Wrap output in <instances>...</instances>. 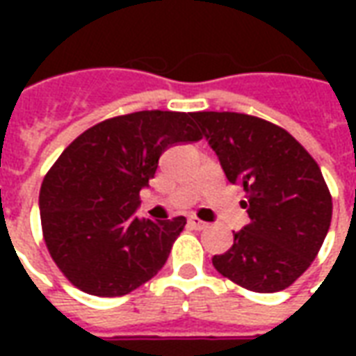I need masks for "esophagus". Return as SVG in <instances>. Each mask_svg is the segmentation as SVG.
Instances as JSON below:
<instances>
[{"mask_svg":"<svg viewBox=\"0 0 356 356\" xmlns=\"http://www.w3.org/2000/svg\"><path fill=\"white\" fill-rule=\"evenodd\" d=\"M188 223H191V227H194V229H198V231H204V229H208V223H204V221H200L198 217H188Z\"/></svg>","mask_w":356,"mask_h":356,"instance_id":"34e87169","label":"esophagus"}]
</instances>
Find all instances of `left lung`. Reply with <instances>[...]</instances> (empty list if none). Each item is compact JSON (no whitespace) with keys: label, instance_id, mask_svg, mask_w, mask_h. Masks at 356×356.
Wrapping results in <instances>:
<instances>
[{"label":"left lung","instance_id":"1","mask_svg":"<svg viewBox=\"0 0 356 356\" xmlns=\"http://www.w3.org/2000/svg\"><path fill=\"white\" fill-rule=\"evenodd\" d=\"M232 185H242L250 223L234 232L213 267L259 293L288 288L318 254L332 221V196L318 163L278 125L236 112H194Z\"/></svg>","mask_w":356,"mask_h":356}]
</instances>
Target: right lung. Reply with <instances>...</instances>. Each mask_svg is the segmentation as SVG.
<instances>
[{
    "mask_svg": "<svg viewBox=\"0 0 356 356\" xmlns=\"http://www.w3.org/2000/svg\"><path fill=\"white\" fill-rule=\"evenodd\" d=\"M200 139L191 112L143 110L104 120L65 148L43 179L40 216L51 257L76 288L118 298L163 267L186 219H140L139 193L168 148Z\"/></svg>",
    "mask_w": 356,
    "mask_h": 356,
    "instance_id": "right-lung-1",
    "label": "right lung"
}]
</instances>
